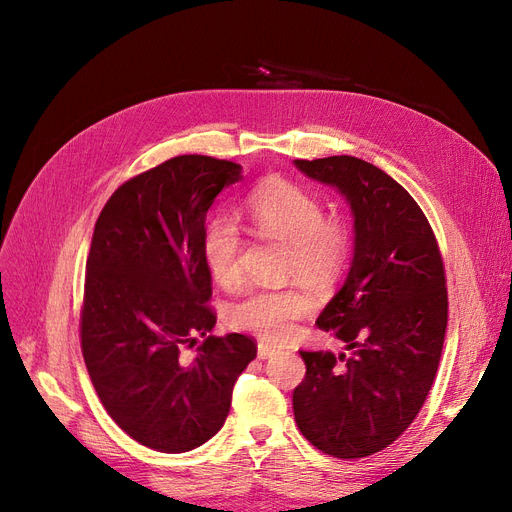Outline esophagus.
I'll use <instances>...</instances> for the list:
<instances>
[{
	"label": "esophagus",
	"mask_w": 512,
	"mask_h": 512,
	"mask_svg": "<svg viewBox=\"0 0 512 512\" xmlns=\"http://www.w3.org/2000/svg\"><path fill=\"white\" fill-rule=\"evenodd\" d=\"M278 353V348L276 346H272V344H259L257 346V357L259 359H270V357H274Z\"/></svg>",
	"instance_id": "esophagus-1"
}]
</instances>
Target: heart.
<instances>
[{
  "mask_svg": "<svg viewBox=\"0 0 512 512\" xmlns=\"http://www.w3.org/2000/svg\"><path fill=\"white\" fill-rule=\"evenodd\" d=\"M249 218L261 236L290 245L288 274L309 286H328L344 267L351 240L336 220H324V207L305 188L270 180L249 197ZM203 259L213 280L234 288L242 278V234L228 215H215L205 226ZM313 301L299 288L253 290L228 309V324L253 332L265 340L284 342L297 332V321L307 315Z\"/></svg>",
  "mask_w": 512,
  "mask_h": 512,
  "instance_id": "obj_1",
  "label": "heart"
}]
</instances>
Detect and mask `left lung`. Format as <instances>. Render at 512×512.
Segmentation results:
<instances>
[{
	"instance_id": "1",
	"label": "left lung",
	"mask_w": 512,
	"mask_h": 512,
	"mask_svg": "<svg viewBox=\"0 0 512 512\" xmlns=\"http://www.w3.org/2000/svg\"><path fill=\"white\" fill-rule=\"evenodd\" d=\"M294 166L336 188L355 220L346 280L317 317L348 353L301 351L294 421L321 452L361 459L405 432L434 384L448 321L444 263L421 207L384 170L353 155Z\"/></svg>"
}]
</instances>
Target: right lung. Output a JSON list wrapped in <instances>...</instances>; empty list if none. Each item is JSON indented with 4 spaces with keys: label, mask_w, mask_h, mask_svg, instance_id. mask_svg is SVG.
Returning <instances> with one entry per match:
<instances>
[{
    "label": "right lung",
    "mask_w": 512,
    "mask_h": 512,
    "mask_svg": "<svg viewBox=\"0 0 512 512\" xmlns=\"http://www.w3.org/2000/svg\"><path fill=\"white\" fill-rule=\"evenodd\" d=\"M240 178L232 161L178 155L124 182L95 224L83 357L105 411L159 452H188L218 434L236 378L257 357L249 336H211L215 315L205 307V218Z\"/></svg>",
    "instance_id": "obj_1"
}]
</instances>
